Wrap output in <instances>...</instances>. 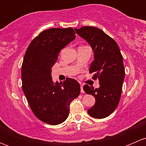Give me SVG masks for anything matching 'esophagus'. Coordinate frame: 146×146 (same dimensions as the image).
<instances>
[{
  "label": "esophagus",
  "mask_w": 146,
  "mask_h": 146,
  "mask_svg": "<svg viewBox=\"0 0 146 146\" xmlns=\"http://www.w3.org/2000/svg\"><path fill=\"white\" fill-rule=\"evenodd\" d=\"M80 92H81V93H84V90H83V85H80Z\"/></svg>",
  "instance_id": "34e87169"
}]
</instances>
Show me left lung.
Returning a JSON list of instances; mask_svg holds the SVG:
<instances>
[{
    "label": "left lung",
    "mask_w": 146,
    "mask_h": 146,
    "mask_svg": "<svg viewBox=\"0 0 146 146\" xmlns=\"http://www.w3.org/2000/svg\"><path fill=\"white\" fill-rule=\"evenodd\" d=\"M75 30L92 46L95 58L89 71L95 73L92 78L100 81L99 88L88 85L83 87L84 91L96 101L88 112L94 118H105L115 110L120 100L125 77L123 56L117 42L99 28L83 26Z\"/></svg>",
    "instance_id": "obj_1"
}]
</instances>
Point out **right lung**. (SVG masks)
I'll return each instance as SVG.
<instances>
[{
    "instance_id": "add662e5",
    "label": "right lung",
    "mask_w": 146,
    "mask_h": 146,
    "mask_svg": "<svg viewBox=\"0 0 146 146\" xmlns=\"http://www.w3.org/2000/svg\"><path fill=\"white\" fill-rule=\"evenodd\" d=\"M76 39L71 27L51 28L36 36L29 44L22 66V82L32 112L39 120L50 125L64 122L69 114L70 103L79 96L80 86L67 78L54 84L51 67L60 51Z\"/></svg>"
}]
</instances>
